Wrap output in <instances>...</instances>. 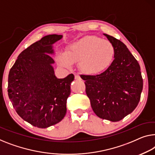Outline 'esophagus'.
Masks as SVG:
<instances>
[{
	"instance_id": "obj_1",
	"label": "esophagus",
	"mask_w": 155,
	"mask_h": 155,
	"mask_svg": "<svg viewBox=\"0 0 155 155\" xmlns=\"http://www.w3.org/2000/svg\"><path fill=\"white\" fill-rule=\"evenodd\" d=\"M74 78H75V79H77V80H80L81 79L80 76L77 74H74Z\"/></svg>"
}]
</instances>
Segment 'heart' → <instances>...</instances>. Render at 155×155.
Returning <instances> with one entry per match:
<instances>
[{"instance_id": "b5f03b06", "label": "heart", "mask_w": 155, "mask_h": 155, "mask_svg": "<svg viewBox=\"0 0 155 155\" xmlns=\"http://www.w3.org/2000/svg\"><path fill=\"white\" fill-rule=\"evenodd\" d=\"M115 54V47L110 41L90 35L72 44L66 54H59L57 61L65 68H70L72 63H78L82 72L94 75L107 70L114 61Z\"/></svg>"}]
</instances>
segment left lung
Instances as JSON below:
<instances>
[{
  "label": "left lung",
  "instance_id": "1",
  "mask_svg": "<svg viewBox=\"0 0 155 155\" xmlns=\"http://www.w3.org/2000/svg\"><path fill=\"white\" fill-rule=\"evenodd\" d=\"M115 47V59L107 70L95 76L81 75L92 110L100 118L121 120L137 108L143 90L140 65L127 46L104 34Z\"/></svg>",
  "mask_w": 155,
  "mask_h": 155
}]
</instances>
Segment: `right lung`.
<instances>
[{
	"label": "right lung",
	"mask_w": 155,
	"mask_h": 155,
	"mask_svg": "<svg viewBox=\"0 0 155 155\" xmlns=\"http://www.w3.org/2000/svg\"><path fill=\"white\" fill-rule=\"evenodd\" d=\"M62 35H49L18 55L8 75V92L14 108L32 125L47 128L61 121L74 76L57 78L51 64L52 45Z\"/></svg>",
	"instance_id": "obj_1"
}]
</instances>
